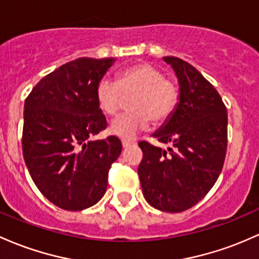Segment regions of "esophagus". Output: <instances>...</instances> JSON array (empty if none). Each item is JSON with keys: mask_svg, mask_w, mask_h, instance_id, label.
<instances>
[{"mask_svg": "<svg viewBox=\"0 0 259 259\" xmlns=\"http://www.w3.org/2000/svg\"><path fill=\"white\" fill-rule=\"evenodd\" d=\"M121 145H123V147H124V149H127V147L133 146V145H134V143H133V141L123 140V141H121Z\"/></svg>", "mask_w": 259, "mask_h": 259, "instance_id": "esophagus-1", "label": "esophagus"}]
</instances>
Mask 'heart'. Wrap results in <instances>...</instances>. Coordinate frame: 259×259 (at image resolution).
<instances>
[{
  "label": "heart",
  "instance_id": "b5f03b06",
  "mask_svg": "<svg viewBox=\"0 0 259 259\" xmlns=\"http://www.w3.org/2000/svg\"><path fill=\"white\" fill-rule=\"evenodd\" d=\"M126 113L110 123L109 133L132 140L150 124H163L175 113L180 102V88L158 67L147 62L125 67L116 75V81L103 78L98 82L96 99L106 115L114 116L130 98Z\"/></svg>",
  "mask_w": 259,
  "mask_h": 259
}]
</instances>
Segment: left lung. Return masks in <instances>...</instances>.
<instances>
[{
  "mask_svg": "<svg viewBox=\"0 0 259 259\" xmlns=\"http://www.w3.org/2000/svg\"><path fill=\"white\" fill-rule=\"evenodd\" d=\"M163 60L180 82V103L153 138L171 144L162 150L140 141L138 173L147 203L167 212H181L205 197L223 169L227 149V112L214 86L189 62Z\"/></svg>",
  "mask_w": 259,
  "mask_h": 259,
  "instance_id": "obj_1",
  "label": "left lung"
}]
</instances>
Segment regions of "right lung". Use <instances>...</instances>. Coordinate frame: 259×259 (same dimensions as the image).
<instances>
[{
  "mask_svg": "<svg viewBox=\"0 0 259 259\" xmlns=\"http://www.w3.org/2000/svg\"><path fill=\"white\" fill-rule=\"evenodd\" d=\"M114 59L79 58L42 77L24 102L22 150L30 177L59 208L78 211L104 195L121 153L115 136L90 141L107 127L96 90Z\"/></svg>",
  "mask_w": 259,
  "mask_h": 259,
  "instance_id": "obj_1",
  "label": "right lung"
}]
</instances>
